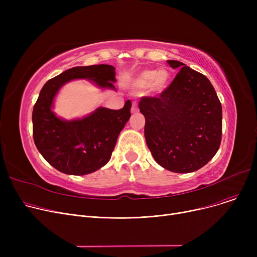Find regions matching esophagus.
Segmentation results:
<instances>
[{"instance_id": "34e87169", "label": "esophagus", "mask_w": 257, "mask_h": 257, "mask_svg": "<svg viewBox=\"0 0 257 257\" xmlns=\"http://www.w3.org/2000/svg\"><path fill=\"white\" fill-rule=\"evenodd\" d=\"M131 112H132V113H138V112H139V108H138V105H137V103H133V104H132Z\"/></svg>"}]
</instances>
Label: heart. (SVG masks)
Segmentation results:
<instances>
[{"label":"heart","instance_id":"heart-1","mask_svg":"<svg viewBox=\"0 0 257 257\" xmlns=\"http://www.w3.org/2000/svg\"><path fill=\"white\" fill-rule=\"evenodd\" d=\"M171 81V73L167 69L145 70L133 80V85L139 89L150 88L155 92L164 91Z\"/></svg>","mask_w":257,"mask_h":257}]
</instances>
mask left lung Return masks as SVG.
I'll return each instance as SVG.
<instances>
[{
	"label": "left lung",
	"instance_id": "1",
	"mask_svg": "<svg viewBox=\"0 0 257 257\" xmlns=\"http://www.w3.org/2000/svg\"><path fill=\"white\" fill-rule=\"evenodd\" d=\"M158 97H143L145 138L156 163L175 173H192L218 152L222 139V105L210 81L186 64Z\"/></svg>",
	"mask_w": 257,
	"mask_h": 257
}]
</instances>
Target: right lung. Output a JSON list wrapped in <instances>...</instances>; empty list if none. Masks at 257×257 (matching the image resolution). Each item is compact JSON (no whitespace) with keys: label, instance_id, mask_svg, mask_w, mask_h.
Segmentation results:
<instances>
[{"label":"right lung","instance_id":"add662e5","mask_svg":"<svg viewBox=\"0 0 257 257\" xmlns=\"http://www.w3.org/2000/svg\"><path fill=\"white\" fill-rule=\"evenodd\" d=\"M76 79L116 90L112 65L72 67L44 85L33 108L32 123L34 143L43 157L59 172L80 176L96 172L109 161L119 132L130 118L131 101L118 110L98 107L81 118H61L53 111L54 99L65 83Z\"/></svg>","mask_w":257,"mask_h":257}]
</instances>
